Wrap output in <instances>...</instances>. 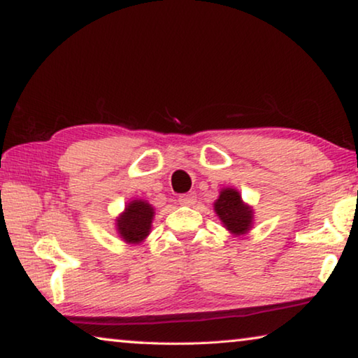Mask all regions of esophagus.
<instances>
[{"instance_id": "1", "label": "esophagus", "mask_w": 358, "mask_h": 358, "mask_svg": "<svg viewBox=\"0 0 358 358\" xmlns=\"http://www.w3.org/2000/svg\"><path fill=\"white\" fill-rule=\"evenodd\" d=\"M196 201H197L196 194H192V192L185 194V196H180V199H178L180 205H192V203H196Z\"/></svg>"}]
</instances>
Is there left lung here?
I'll use <instances>...</instances> for the list:
<instances>
[{
	"label": "left lung",
	"mask_w": 358,
	"mask_h": 358,
	"mask_svg": "<svg viewBox=\"0 0 358 358\" xmlns=\"http://www.w3.org/2000/svg\"><path fill=\"white\" fill-rule=\"evenodd\" d=\"M213 210L222 227L235 237L246 235L254 226V208L241 199V194L235 187H222L213 203Z\"/></svg>",
	"instance_id": "8db88e82"
}]
</instances>
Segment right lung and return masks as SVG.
<instances>
[{"instance_id":"right-lung-1","label":"right lung","mask_w":358,"mask_h":358,"mask_svg":"<svg viewBox=\"0 0 358 358\" xmlns=\"http://www.w3.org/2000/svg\"><path fill=\"white\" fill-rule=\"evenodd\" d=\"M155 207L143 199H132L115 220L118 237L128 245H141L151 232Z\"/></svg>"}]
</instances>
